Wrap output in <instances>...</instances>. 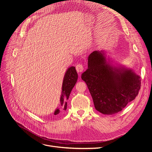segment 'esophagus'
Instances as JSON below:
<instances>
[{
    "mask_svg": "<svg viewBox=\"0 0 152 152\" xmlns=\"http://www.w3.org/2000/svg\"><path fill=\"white\" fill-rule=\"evenodd\" d=\"M76 69L78 73H81V72L83 71L84 70V66L82 65V64H78V65L76 66Z\"/></svg>",
    "mask_w": 152,
    "mask_h": 152,
    "instance_id": "obj_1",
    "label": "esophagus"
}]
</instances>
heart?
<instances>
[{"label": "heart", "mask_w": 152, "mask_h": 152, "mask_svg": "<svg viewBox=\"0 0 152 152\" xmlns=\"http://www.w3.org/2000/svg\"><path fill=\"white\" fill-rule=\"evenodd\" d=\"M62 57H65V55L63 54V55H62Z\"/></svg>", "instance_id": "b5f03b06"}]
</instances>
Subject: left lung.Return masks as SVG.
Instances as JSON below:
<instances>
[{
	"label": "left lung",
	"mask_w": 152,
	"mask_h": 152,
	"mask_svg": "<svg viewBox=\"0 0 152 152\" xmlns=\"http://www.w3.org/2000/svg\"><path fill=\"white\" fill-rule=\"evenodd\" d=\"M94 106L104 115L121 111L138 95L141 80L131 69L113 67L103 51H94L88 57V68L82 74Z\"/></svg>",
	"instance_id": "left-lung-1"
}]
</instances>
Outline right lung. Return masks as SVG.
Segmentation results:
<instances>
[{"label": "right lung", "mask_w": 152, "mask_h": 152, "mask_svg": "<svg viewBox=\"0 0 152 152\" xmlns=\"http://www.w3.org/2000/svg\"><path fill=\"white\" fill-rule=\"evenodd\" d=\"M77 80V73L75 66L69 67L65 75L62 84V92L60 98V108L55 111L54 115L63 113L66 110L67 102L69 94Z\"/></svg>", "instance_id": "right-lung-1"}]
</instances>
